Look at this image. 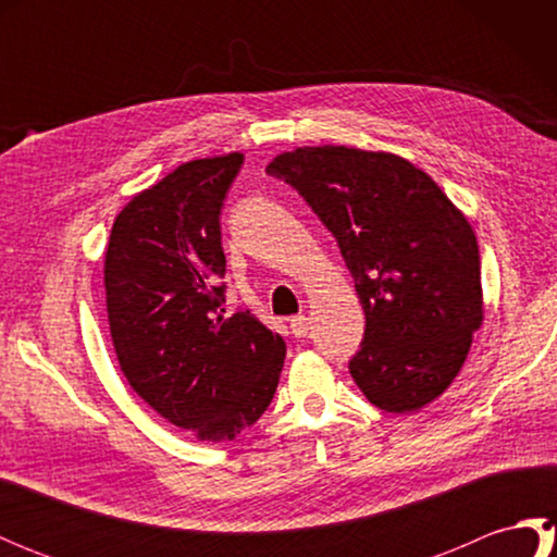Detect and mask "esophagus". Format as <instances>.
I'll return each instance as SVG.
<instances>
[{
	"label": "esophagus",
	"instance_id": "1",
	"mask_svg": "<svg viewBox=\"0 0 557 557\" xmlns=\"http://www.w3.org/2000/svg\"><path fill=\"white\" fill-rule=\"evenodd\" d=\"M289 327H292L294 337H306V335H309V330H311V323H309V318H306V315H294L289 321Z\"/></svg>",
	"mask_w": 557,
	"mask_h": 557
}]
</instances>
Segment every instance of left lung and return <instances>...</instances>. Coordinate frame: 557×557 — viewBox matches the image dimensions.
<instances>
[{
	"label": "left lung",
	"mask_w": 557,
	"mask_h": 557,
	"mask_svg": "<svg viewBox=\"0 0 557 557\" xmlns=\"http://www.w3.org/2000/svg\"><path fill=\"white\" fill-rule=\"evenodd\" d=\"M333 232L366 313L349 373L377 409L441 397L483 321L476 234L429 174L393 152L318 146L268 164Z\"/></svg>",
	"instance_id": "obj_1"
}]
</instances>
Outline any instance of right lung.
I'll use <instances>...</instances> for the list:
<instances>
[{"mask_svg": "<svg viewBox=\"0 0 557 557\" xmlns=\"http://www.w3.org/2000/svg\"><path fill=\"white\" fill-rule=\"evenodd\" d=\"M242 152L184 162L112 224L104 292L112 345L134 393L198 441H234L268 409L285 339L224 315L220 212Z\"/></svg>", "mask_w": 557, "mask_h": 557, "instance_id": "obj_1", "label": "right lung"}]
</instances>
